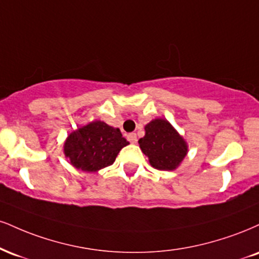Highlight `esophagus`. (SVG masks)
I'll use <instances>...</instances> for the list:
<instances>
[{
  "label": "esophagus",
  "mask_w": 259,
  "mask_h": 259,
  "mask_svg": "<svg viewBox=\"0 0 259 259\" xmlns=\"http://www.w3.org/2000/svg\"><path fill=\"white\" fill-rule=\"evenodd\" d=\"M127 141L132 142V143H135L136 141H138V136H136V134H134V133L129 134V135H127Z\"/></svg>",
  "instance_id": "esophagus-1"
}]
</instances>
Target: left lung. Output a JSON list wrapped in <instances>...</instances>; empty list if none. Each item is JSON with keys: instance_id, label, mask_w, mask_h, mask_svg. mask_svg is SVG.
<instances>
[{"instance_id": "1", "label": "left lung", "mask_w": 259, "mask_h": 259, "mask_svg": "<svg viewBox=\"0 0 259 259\" xmlns=\"http://www.w3.org/2000/svg\"><path fill=\"white\" fill-rule=\"evenodd\" d=\"M145 130V136L139 143L152 166L158 170L176 169L188 151L185 140L165 119L152 120Z\"/></svg>"}]
</instances>
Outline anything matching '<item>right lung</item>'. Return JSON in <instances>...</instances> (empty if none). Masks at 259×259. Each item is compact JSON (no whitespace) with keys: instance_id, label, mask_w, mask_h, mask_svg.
Listing matches in <instances>:
<instances>
[{"instance_id":"right-lung-1","label":"right lung","mask_w":259,"mask_h":259,"mask_svg":"<svg viewBox=\"0 0 259 259\" xmlns=\"http://www.w3.org/2000/svg\"><path fill=\"white\" fill-rule=\"evenodd\" d=\"M126 145L129 142L118 127L96 120L71 133L64 152L74 167L93 172L113 164L120 149Z\"/></svg>"}]
</instances>
